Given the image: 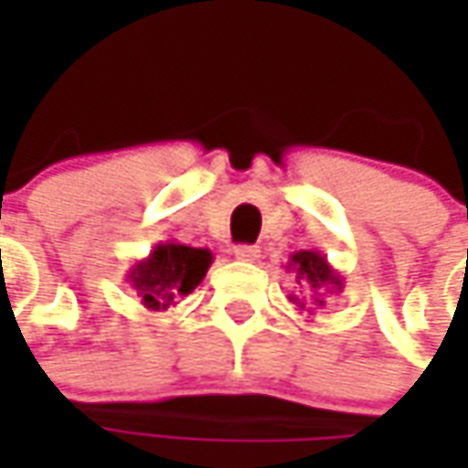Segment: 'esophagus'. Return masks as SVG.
<instances>
[{
    "label": "esophagus",
    "mask_w": 468,
    "mask_h": 468,
    "mask_svg": "<svg viewBox=\"0 0 468 468\" xmlns=\"http://www.w3.org/2000/svg\"><path fill=\"white\" fill-rule=\"evenodd\" d=\"M231 255L242 262H255L261 258V250H258L255 244H237V247L231 250Z\"/></svg>",
    "instance_id": "34e87169"
}]
</instances>
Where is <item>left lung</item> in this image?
Masks as SVG:
<instances>
[{"label": "left lung", "mask_w": 468, "mask_h": 468, "mask_svg": "<svg viewBox=\"0 0 468 468\" xmlns=\"http://www.w3.org/2000/svg\"><path fill=\"white\" fill-rule=\"evenodd\" d=\"M286 271H294L297 283L302 289L310 292L314 307H323V304H325V294H338V292H344V279H341V273L333 268L323 252L299 250V252H294V255L289 258ZM292 302L297 304L299 310H304V302H299V297H292ZM307 313H313V310H307Z\"/></svg>", "instance_id": "1"}]
</instances>
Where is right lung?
<instances>
[{
  "mask_svg": "<svg viewBox=\"0 0 468 468\" xmlns=\"http://www.w3.org/2000/svg\"><path fill=\"white\" fill-rule=\"evenodd\" d=\"M210 262L213 252L206 247L158 242L148 258L137 261L127 271V281L148 310L161 313L200 286Z\"/></svg>",
  "mask_w": 468,
  "mask_h": 468,
  "instance_id": "1",
  "label": "right lung"
}]
</instances>
